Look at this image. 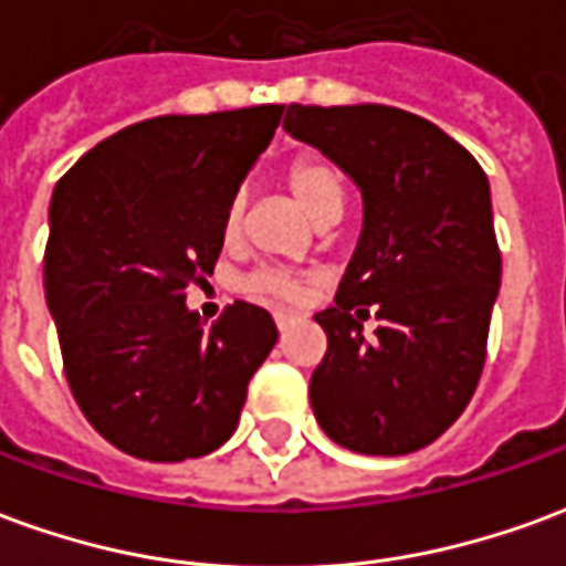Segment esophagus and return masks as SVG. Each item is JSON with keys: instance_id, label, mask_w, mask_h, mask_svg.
Segmentation results:
<instances>
[{"instance_id": "34e87169", "label": "esophagus", "mask_w": 566, "mask_h": 566, "mask_svg": "<svg viewBox=\"0 0 566 566\" xmlns=\"http://www.w3.org/2000/svg\"><path fill=\"white\" fill-rule=\"evenodd\" d=\"M272 318H275V327H279V331H291V327H294V324H296V321H300V318H296V315H294V312H275V315H272Z\"/></svg>"}]
</instances>
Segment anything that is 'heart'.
I'll return each instance as SVG.
<instances>
[{
    "instance_id": "heart-1",
    "label": "heart",
    "mask_w": 566,
    "mask_h": 566,
    "mask_svg": "<svg viewBox=\"0 0 566 566\" xmlns=\"http://www.w3.org/2000/svg\"><path fill=\"white\" fill-rule=\"evenodd\" d=\"M284 185L300 199V206L318 223H333L343 214L345 206V181L339 169L327 157L315 150H303L294 160L284 166ZM245 227V190L233 193L223 211V239L233 242ZM242 291L258 300L270 303H296L306 294V279L300 272L279 270V266H263L254 270L242 282Z\"/></svg>"
}]
</instances>
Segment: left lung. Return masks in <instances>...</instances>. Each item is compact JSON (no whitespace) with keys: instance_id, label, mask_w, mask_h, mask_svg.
Segmentation results:
<instances>
[{"instance_id":"left-lung-1","label":"left lung","mask_w":566,"mask_h":566,"mask_svg":"<svg viewBox=\"0 0 566 566\" xmlns=\"http://www.w3.org/2000/svg\"><path fill=\"white\" fill-rule=\"evenodd\" d=\"M284 129L364 193V230L308 385L324 433L360 454H409L470 403L488 355L500 248L488 175L424 117L391 105H287ZM380 321L363 339V321Z\"/></svg>"}]
</instances>
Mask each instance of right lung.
Returning a JSON list of instances; mask_svg holds the SVG:
<instances>
[{
	"mask_svg": "<svg viewBox=\"0 0 566 566\" xmlns=\"http://www.w3.org/2000/svg\"><path fill=\"white\" fill-rule=\"evenodd\" d=\"M284 105L163 115L87 150L54 187L44 296L75 403L115 449L154 463L233 437L279 339L235 300L211 331L185 306L223 248V211Z\"/></svg>",
	"mask_w": 566,
	"mask_h": 566,
	"instance_id": "obj_1",
	"label": "right lung"
}]
</instances>
